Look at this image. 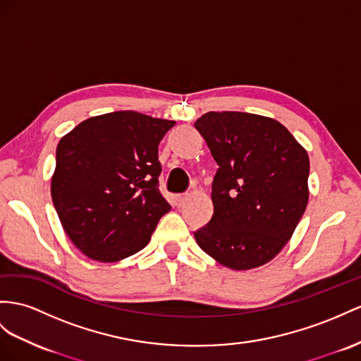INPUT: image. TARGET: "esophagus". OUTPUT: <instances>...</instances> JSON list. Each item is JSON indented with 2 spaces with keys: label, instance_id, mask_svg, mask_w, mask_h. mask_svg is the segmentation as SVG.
<instances>
[{
  "label": "esophagus",
  "instance_id": "1",
  "mask_svg": "<svg viewBox=\"0 0 361 361\" xmlns=\"http://www.w3.org/2000/svg\"><path fill=\"white\" fill-rule=\"evenodd\" d=\"M188 193H180V195H177L175 197V201H177V206H183L184 204V201L188 200Z\"/></svg>",
  "mask_w": 361,
  "mask_h": 361
}]
</instances>
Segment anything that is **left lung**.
Returning a JSON list of instances; mask_svg holds the SVG:
<instances>
[{"label":"left lung","mask_w":361,"mask_h":361,"mask_svg":"<svg viewBox=\"0 0 361 361\" xmlns=\"http://www.w3.org/2000/svg\"><path fill=\"white\" fill-rule=\"evenodd\" d=\"M195 128L218 163L214 215L193 233L197 243L228 269L261 267L288 243L307 209L308 154L270 117L210 111Z\"/></svg>","instance_id":"obj_1"}]
</instances>
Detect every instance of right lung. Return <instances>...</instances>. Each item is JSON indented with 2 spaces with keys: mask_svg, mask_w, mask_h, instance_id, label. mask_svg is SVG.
<instances>
[{
  "mask_svg": "<svg viewBox=\"0 0 361 361\" xmlns=\"http://www.w3.org/2000/svg\"><path fill=\"white\" fill-rule=\"evenodd\" d=\"M175 125L135 111L91 117L61 138L53 206L90 259L116 262L149 243L171 210L159 190V145Z\"/></svg>",
  "mask_w": 361,
  "mask_h": 361,
  "instance_id": "right-lung-1",
  "label": "right lung"
}]
</instances>
